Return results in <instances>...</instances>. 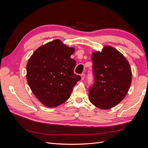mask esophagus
I'll use <instances>...</instances> for the list:
<instances>
[{"label":"esophagus","instance_id":"esophagus-1","mask_svg":"<svg viewBox=\"0 0 148 148\" xmlns=\"http://www.w3.org/2000/svg\"><path fill=\"white\" fill-rule=\"evenodd\" d=\"M84 77H85L84 73H82V74L81 75V77H82V80L84 79Z\"/></svg>","mask_w":148,"mask_h":148}]
</instances>
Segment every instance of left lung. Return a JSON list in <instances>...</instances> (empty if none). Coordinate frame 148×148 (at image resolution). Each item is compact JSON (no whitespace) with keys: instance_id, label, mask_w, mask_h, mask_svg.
Returning <instances> with one entry per match:
<instances>
[{"instance_id":"left-lung-1","label":"left lung","mask_w":148,"mask_h":148,"mask_svg":"<svg viewBox=\"0 0 148 148\" xmlns=\"http://www.w3.org/2000/svg\"><path fill=\"white\" fill-rule=\"evenodd\" d=\"M95 83L89 89V99L101 109H109L122 101L130 87V65L122 53L110 46L91 55Z\"/></svg>"}]
</instances>
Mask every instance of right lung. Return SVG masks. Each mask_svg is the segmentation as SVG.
Segmentation results:
<instances>
[{
	"label": "right lung",
	"instance_id": "obj_1",
	"mask_svg": "<svg viewBox=\"0 0 148 148\" xmlns=\"http://www.w3.org/2000/svg\"><path fill=\"white\" fill-rule=\"evenodd\" d=\"M75 51L56 39L40 46L29 59L26 80L34 95L45 106L63 104L81 79L73 72L76 62L70 56Z\"/></svg>",
	"mask_w": 148,
	"mask_h": 148
}]
</instances>
